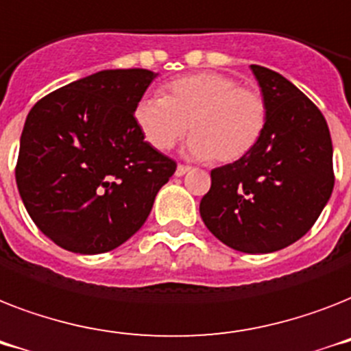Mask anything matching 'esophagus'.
Segmentation results:
<instances>
[{
	"label": "esophagus",
	"instance_id": "obj_1",
	"mask_svg": "<svg viewBox=\"0 0 351 351\" xmlns=\"http://www.w3.org/2000/svg\"><path fill=\"white\" fill-rule=\"evenodd\" d=\"M190 172V167H186V165H179L178 168H176V176L178 178H183L184 173H189Z\"/></svg>",
	"mask_w": 351,
	"mask_h": 351
}]
</instances>
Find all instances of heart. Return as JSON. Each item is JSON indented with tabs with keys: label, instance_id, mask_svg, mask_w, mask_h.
Listing matches in <instances>:
<instances>
[{
	"label": "heart",
	"instance_id": "1",
	"mask_svg": "<svg viewBox=\"0 0 351 351\" xmlns=\"http://www.w3.org/2000/svg\"><path fill=\"white\" fill-rule=\"evenodd\" d=\"M266 121L261 92L217 72L178 77L165 86V96H145L134 106V123L152 148H172L190 127V158L221 162L245 158L259 143Z\"/></svg>",
	"mask_w": 351,
	"mask_h": 351
}]
</instances>
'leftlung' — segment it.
I'll use <instances>...</instances> for the list:
<instances>
[{
  "label": "left lung",
  "instance_id": "8db88e82",
  "mask_svg": "<svg viewBox=\"0 0 351 351\" xmlns=\"http://www.w3.org/2000/svg\"><path fill=\"white\" fill-rule=\"evenodd\" d=\"M268 106L259 143L235 162L214 168L199 212L230 248L270 254L301 239L333 190V148L326 119L293 83L250 64Z\"/></svg>",
  "mask_w": 351,
  "mask_h": 351
}]
</instances>
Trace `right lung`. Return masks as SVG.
Wrapping results in <instances>:
<instances>
[{
	"instance_id": "obj_1",
	"label": "right lung",
	"mask_w": 351,
	"mask_h": 351,
	"mask_svg": "<svg viewBox=\"0 0 351 351\" xmlns=\"http://www.w3.org/2000/svg\"><path fill=\"white\" fill-rule=\"evenodd\" d=\"M156 72L101 70L32 106L16 183L41 232L74 254H105L141 228L176 161L148 145L134 106Z\"/></svg>"
}]
</instances>
